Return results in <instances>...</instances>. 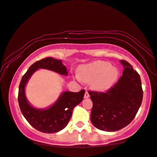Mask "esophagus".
<instances>
[{
  "instance_id": "34e87169",
  "label": "esophagus",
  "mask_w": 157,
  "mask_h": 157,
  "mask_svg": "<svg viewBox=\"0 0 157 157\" xmlns=\"http://www.w3.org/2000/svg\"><path fill=\"white\" fill-rule=\"evenodd\" d=\"M90 96V95H89V92H88L87 91L85 92V94H84V98H89Z\"/></svg>"
}]
</instances>
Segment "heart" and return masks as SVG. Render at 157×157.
<instances>
[{"instance_id":"heart-1","label":"heart","mask_w":157,"mask_h":157,"mask_svg":"<svg viewBox=\"0 0 157 157\" xmlns=\"http://www.w3.org/2000/svg\"><path fill=\"white\" fill-rule=\"evenodd\" d=\"M78 76L81 81L91 83L93 89L104 91L117 81L119 71L109 62L98 61L81 66Z\"/></svg>"}]
</instances>
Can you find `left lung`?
Wrapping results in <instances>:
<instances>
[{"label":"left lung","instance_id":"1","mask_svg":"<svg viewBox=\"0 0 157 157\" xmlns=\"http://www.w3.org/2000/svg\"><path fill=\"white\" fill-rule=\"evenodd\" d=\"M121 62L123 75L113 86L105 92L89 91L93 102L91 121L100 130L115 132L128 125L142 102L140 76L128 62Z\"/></svg>","mask_w":157,"mask_h":157}]
</instances>
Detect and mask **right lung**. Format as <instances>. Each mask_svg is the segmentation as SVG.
<instances>
[{"instance_id": "1", "label": "right lung", "mask_w": 157, "mask_h": 157, "mask_svg": "<svg viewBox=\"0 0 157 157\" xmlns=\"http://www.w3.org/2000/svg\"><path fill=\"white\" fill-rule=\"evenodd\" d=\"M38 68H46L62 75H67V69L61 60L48 57L38 61L30 66L23 75L19 86L18 101L20 109L28 122L39 132L55 133L64 128L71 117L73 109L82 101L85 90L78 92L65 91L50 108L40 110L32 107L25 96V86L28 80Z\"/></svg>"}]
</instances>
